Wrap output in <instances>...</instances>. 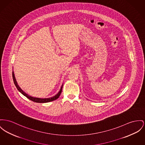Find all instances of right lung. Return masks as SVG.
<instances>
[{"instance_id":"1","label":"right lung","mask_w":145,"mask_h":145,"mask_svg":"<svg viewBox=\"0 0 145 145\" xmlns=\"http://www.w3.org/2000/svg\"><path fill=\"white\" fill-rule=\"evenodd\" d=\"M12 78H13L14 84H15V86L17 88V89L19 90V91L23 95L26 97L27 98H29L30 100H31V101H32L35 102H37V103H47V102H51V101H54V100L58 99V98L60 96L61 93L62 88H63V85L60 88V89L59 92L56 96L52 97L51 98H36V97L30 96L29 95H28L27 93H26L24 91L22 90V89L19 87V86L18 85V84L16 82V78H15V75H14V71H12Z\"/></svg>"}]
</instances>
